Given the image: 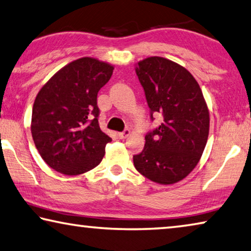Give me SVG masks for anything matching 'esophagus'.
Segmentation results:
<instances>
[{"mask_svg":"<svg viewBox=\"0 0 251 251\" xmlns=\"http://www.w3.org/2000/svg\"><path fill=\"white\" fill-rule=\"evenodd\" d=\"M130 135V130L129 129H125L124 132L122 133H118V137L121 138V140H125V138H127Z\"/></svg>","mask_w":251,"mask_h":251,"instance_id":"1","label":"esophagus"}]
</instances>
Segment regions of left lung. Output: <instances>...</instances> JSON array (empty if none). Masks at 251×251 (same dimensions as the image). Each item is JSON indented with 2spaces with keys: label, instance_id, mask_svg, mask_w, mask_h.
<instances>
[{
  "label": "left lung",
  "instance_id": "left-lung-1",
  "mask_svg": "<svg viewBox=\"0 0 251 251\" xmlns=\"http://www.w3.org/2000/svg\"><path fill=\"white\" fill-rule=\"evenodd\" d=\"M135 71L153 114L163 122L145 136L135 169L158 184H174L192 172L209 136L210 114L198 81L178 63L162 57L138 61Z\"/></svg>",
  "mask_w": 251,
  "mask_h": 251
}]
</instances>
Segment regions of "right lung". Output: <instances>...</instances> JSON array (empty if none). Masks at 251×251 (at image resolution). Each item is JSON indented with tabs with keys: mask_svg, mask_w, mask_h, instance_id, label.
<instances>
[{
	"mask_svg": "<svg viewBox=\"0 0 251 251\" xmlns=\"http://www.w3.org/2000/svg\"><path fill=\"white\" fill-rule=\"evenodd\" d=\"M113 70L108 62L83 57L62 67L39 90L31 134L51 169L78 176L101 162L111 138L99 127L97 94Z\"/></svg>",
	"mask_w": 251,
	"mask_h": 251,
	"instance_id": "add662e5",
	"label": "right lung"
}]
</instances>
